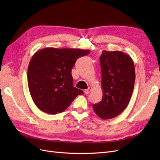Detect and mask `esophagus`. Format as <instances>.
<instances>
[{"instance_id":"1","label":"esophagus","mask_w":160,"mask_h":160,"mask_svg":"<svg viewBox=\"0 0 160 160\" xmlns=\"http://www.w3.org/2000/svg\"><path fill=\"white\" fill-rule=\"evenodd\" d=\"M91 91H92V88H91V87H89V88H88V89H85V90L84 91V93H85V94H89Z\"/></svg>"}]
</instances>
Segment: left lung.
Segmentation results:
<instances>
[{"label": "left lung", "mask_w": 160, "mask_h": 160, "mask_svg": "<svg viewBox=\"0 0 160 160\" xmlns=\"http://www.w3.org/2000/svg\"><path fill=\"white\" fill-rule=\"evenodd\" d=\"M100 65L103 98L93 108L100 118L112 119L127 108L132 98L135 79L134 63L126 53L103 51Z\"/></svg>", "instance_id": "8db88e82"}]
</instances>
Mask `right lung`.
Returning a JSON list of instances; mask_svg holds the SVG:
<instances>
[{
  "mask_svg": "<svg viewBox=\"0 0 160 160\" xmlns=\"http://www.w3.org/2000/svg\"><path fill=\"white\" fill-rule=\"evenodd\" d=\"M89 50L47 47L37 51L28 67L27 81L31 98L43 112L64 111L83 91L72 85L71 69L78 58Z\"/></svg>",
  "mask_w": 160,
  "mask_h": 160,
  "instance_id": "1",
  "label": "right lung"
}]
</instances>
